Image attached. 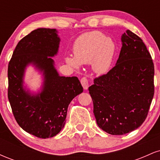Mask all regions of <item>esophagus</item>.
I'll use <instances>...</instances> for the list:
<instances>
[{"label": "esophagus", "instance_id": "esophagus-1", "mask_svg": "<svg viewBox=\"0 0 160 160\" xmlns=\"http://www.w3.org/2000/svg\"><path fill=\"white\" fill-rule=\"evenodd\" d=\"M80 82H81L82 87H83V89L86 90V89H88V87H89V83H88V80L87 78H86V77H83V78H81V80H80Z\"/></svg>", "mask_w": 160, "mask_h": 160}]
</instances>
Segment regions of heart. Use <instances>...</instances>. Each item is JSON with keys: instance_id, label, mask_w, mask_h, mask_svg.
Instances as JSON below:
<instances>
[{"instance_id": "1", "label": "heart", "mask_w": 160, "mask_h": 160, "mask_svg": "<svg viewBox=\"0 0 160 160\" xmlns=\"http://www.w3.org/2000/svg\"><path fill=\"white\" fill-rule=\"evenodd\" d=\"M74 56H68L65 61L75 69L80 68V63L91 62L93 71L98 74H104L111 69L117 52V45L113 39L107 38L102 32L94 31L80 35L73 47Z\"/></svg>"}]
</instances>
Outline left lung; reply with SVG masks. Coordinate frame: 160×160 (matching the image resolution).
I'll use <instances>...</instances> for the list:
<instances>
[{
	"instance_id": "obj_1",
	"label": "left lung",
	"mask_w": 160,
	"mask_h": 160,
	"mask_svg": "<svg viewBox=\"0 0 160 160\" xmlns=\"http://www.w3.org/2000/svg\"><path fill=\"white\" fill-rule=\"evenodd\" d=\"M121 40L116 65L89 87L97 124L113 135L141 126L154 95L153 62L143 40L129 30Z\"/></svg>"
}]
</instances>
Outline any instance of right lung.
I'll list each match as a JSON object with an SVG mask.
<instances>
[{
  "instance_id": "1",
  "label": "right lung",
  "mask_w": 160,
  "mask_h": 160,
  "mask_svg": "<svg viewBox=\"0 0 160 160\" xmlns=\"http://www.w3.org/2000/svg\"><path fill=\"white\" fill-rule=\"evenodd\" d=\"M60 38L53 28H38L18 43L8 65V99L19 126L40 138L56 135L65 124L68 108L82 92L77 77H61L51 57L56 56ZM43 71L42 90L31 94L23 87L24 70L28 64Z\"/></svg>"
}]
</instances>
